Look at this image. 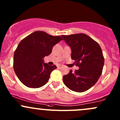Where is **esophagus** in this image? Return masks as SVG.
Instances as JSON below:
<instances>
[{"instance_id":"1","label":"esophagus","mask_w":120,"mask_h":120,"mask_svg":"<svg viewBox=\"0 0 120 120\" xmlns=\"http://www.w3.org/2000/svg\"><path fill=\"white\" fill-rule=\"evenodd\" d=\"M62 67V65H58L57 66V68H58V69H60V68H61Z\"/></svg>"}]
</instances>
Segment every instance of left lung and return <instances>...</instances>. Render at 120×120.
Segmentation results:
<instances>
[{"label":"left lung","mask_w":120,"mask_h":120,"mask_svg":"<svg viewBox=\"0 0 120 120\" xmlns=\"http://www.w3.org/2000/svg\"><path fill=\"white\" fill-rule=\"evenodd\" d=\"M71 47V58L79 69L64 75L63 81L69 89L83 92L91 88L98 80L102 72L104 58L101 47L87 35L80 33L62 35Z\"/></svg>","instance_id":"1"}]
</instances>
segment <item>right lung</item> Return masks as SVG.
Returning a JSON list of instances; mask_svg holds the SVG:
<instances>
[{
    "label": "right lung",
    "mask_w": 120,
    "mask_h": 120,
    "mask_svg": "<svg viewBox=\"0 0 120 120\" xmlns=\"http://www.w3.org/2000/svg\"><path fill=\"white\" fill-rule=\"evenodd\" d=\"M63 40L42 31L34 32L19 43L14 55V70L20 82L31 88L45 85L55 65L44 62L45 56L51 54L53 46Z\"/></svg>",
    "instance_id": "1"
}]
</instances>
